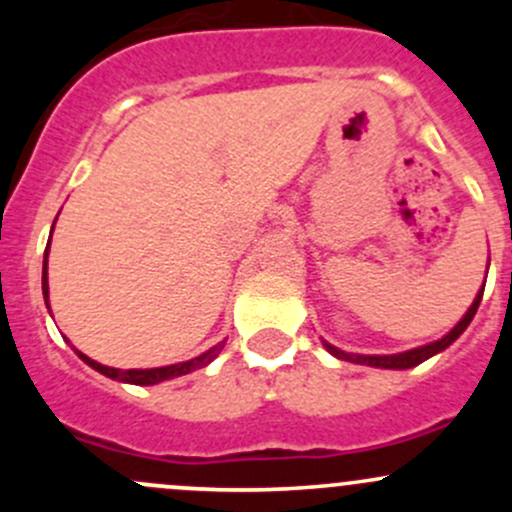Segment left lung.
I'll use <instances>...</instances> for the list:
<instances>
[{"label": "left lung", "mask_w": 512, "mask_h": 512, "mask_svg": "<svg viewBox=\"0 0 512 512\" xmlns=\"http://www.w3.org/2000/svg\"><path fill=\"white\" fill-rule=\"evenodd\" d=\"M480 297H483V289L478 292L476 302L471 304V309L466 312V317L461 319V322L456 324V327L451 329V332L446 334L443 339H438V342L433 344H426V347H418V349H411V352H404V354H389V356H364V354H349V352H342V349L332 347V344L324 342V347L329 349L337 359H344V361H354V364H366V366H376V369H411V366L421 364V361H426L428 356L443 352V349L448 347V344L456 342L458 337H461L463 332H466V327L471 324V319L476 317L478 312V304H480Z\"/></svg>", "instance_id": "1"}]
</instances>
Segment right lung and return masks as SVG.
Wrapping results in <instances>:
<instances>
[{
	"label": "right lung",
	"mask_w": 512,
	"mask_h": 512,
	"mask_svg": "<svg viewBox=\"0 0 512 512\" xmlns=\"http://www.w3.org/2000/svg\"><path fill=\"white\" fill-rule=\"evenodd\" d=\"M51 230H54V227H51ZM46 255H49V247H46V252H44V270H41V292H44V299L49 297V280H46ZM223 347H225V342H220V344H215L213 349H208L205 354L195 356V359L183 361V364L158 366V369H111V366H103V364H98V361L89 359L86 354H81V352H76V354H79L81 359L91 366V369L101 371V374L108 376V379L126 381V384H136V386H151V384H158V381L175 379V376H183V374H190V371H195V369H203V366H208L210 361L220 354V349Z\"/></svg>",
	"instance_id": "obj_1"
}]
</instances>
